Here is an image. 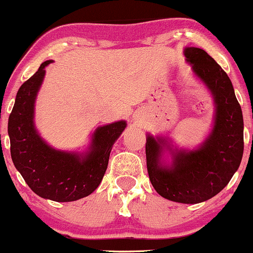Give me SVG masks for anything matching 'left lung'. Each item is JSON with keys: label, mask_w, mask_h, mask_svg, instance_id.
<instances>
[{"label": "left lung", "mask_w": 253, "mask_h": 253, "mask_svg": "<svg viewBox=\"0 0 253 253\" xmlns=\"http://www.w3.org/2000/svg\"><path fill=\"white\" fill-rule=\"evenodd\" d=\"M184 55L213 99L211 132L193 150L176 147L169 136L147 133L146 161L150 180L161 197L198 204L220 192L238 169L244 152V121L232 82L221 67L200 48L186 47Z\"/></svg>", "instance_id": "left-lung-1"}]
</instances>
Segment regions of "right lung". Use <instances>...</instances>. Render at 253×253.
I'll return each mask as SVG.
<instances>
[{"label":"right lung","mask_w":253,"mask_h":253,"mask_svg":"<svg viewBox=\"0 0 253 253\" xmlns=\"http://www.w3.org/2000/svg\"><path fill=\"white\" fill-rule=\"evenodd\" d=\"M39 71L20 87L9 115L8 134L10 154L16 169L33 192L54 202H74L89 196L101 182L109 154L127 123L125 120L97 127L86 151H61L40 135L35 126V101L45 75Z\"/></svg>","instance_id":"add662e5"}]
</instances>
